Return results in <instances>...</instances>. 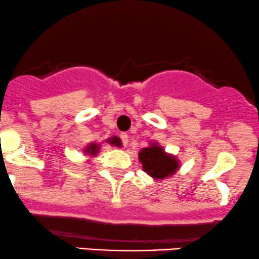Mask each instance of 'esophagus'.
Returning <instances> with one entry per match:
<instances>
[{
    "label": "esophagus",
    "mask_w": 259,
    "mask_h": 259,
    "mask_svg": "<svg viewBox=\"0 0 259 259\" xmlns=\"http://www.w3.org/2000/svg\"><path fill=\"white\" fill-rule=\"evenodd\" d=\"M120 138H121V140H122L123 146H126L127 144H128V136H127L126 133H121Z\"/></svg>",
    "instance_id": "obj_1"
}]
</instances>
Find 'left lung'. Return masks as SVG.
Masks as SVG:
<instances>
[{
	"mask_svg": "<svg viewBox=\"0 0 259 259\" xmlns=\"http://www.w3.org/2000/svg\"><path fill=\"white\" fill-rule=\"evenodd\" d=\"M139 162L143 170L155 180H163L171 177L179 169V161L173 155H169L157 143H152L148 148L139 151Z\"/></svg>",
	"mask_w": 259,
	"mask_h": 259,
	"instance_id": "8db88e82",
	"label": "left lung"
}]
</instances>
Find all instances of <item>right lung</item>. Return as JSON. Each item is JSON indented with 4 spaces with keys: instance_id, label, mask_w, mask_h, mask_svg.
<instances>
[{
    "instance_id": "obj_1",
    "label": "right lung",
    "mask_w": 259,
    "mask_h": 259,
    "mask_svg": "<svg viewBox=\"0 0 259 259\" xmlns=\"http://www.w3.org/2000/svg\"><path fill=\"white\" fill-rule=\"evenodd\" d=\"M107 142L109 143L110 145H115V146H119V148H121V140H120V138H117V137H111V138L107 139ZM100 149H101L100 144H97V143H91V144H89L84 149V152L86 155L92 156V157H94V156H97Z\"/></svg>"
}]
</instances>
